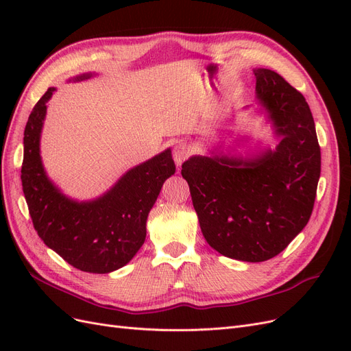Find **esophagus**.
Instances as JSON below:
<instances>
[{
    "label": "esophagus",
    "instance_id": "1",
    "mask_svg": "<svg viewBox=\"0 0 351 351\" xmlns=\"http://www.w3.org/2000/svg\"><path fill=\"white\" fill-rule=\"evenodd\" d=\"M190 156V149L186 143H178L174 151H173V158H174V162L177 164V167L182 165L186 159Z\"/></svg>",
    "mask_w": 351,
    "mask_h": 351
}]
</instances>
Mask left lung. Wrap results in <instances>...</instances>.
<instances>
[{
    "label": "left lung",
    "instance_id": "1",
    "mask_svg": "<svg viewBox=\"0 0 351 351\" xmlns=\"http://www.w3.org/2000/svg\"><path fill=\"white\" fill-rule=\"evenodd\" d=\"M256 93L281 142L256 158L192 156L182 176L210 247L227 258L277 256L309 221L321 176V147L303 95L268 69Z\"/></svg>",
    "mask_w": 351,
    "mask_h": 351
}]
</instances>
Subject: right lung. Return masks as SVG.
<instances>
[{"label": "right lung", "instance_id": "obj_1", "mask_svg": "<svg viewBox=\"0 0 351 351\" xmlns=\"http://www.w3.org/2000/svg\"><path fill=\"white\" fill-rule=\"evenodd\" d=\"M82 74L76 80L89 79ZM49 88L32 110L25 129L22 184L38 236L71 267L108 274L129 263L146 237V219L161 187L176 173L171 151L129 169L104 196L90 202L66 197L49 182L39 155V139Z\"/></svg>", "mask_w": 351, "mask_h": 351}]
</instances>
